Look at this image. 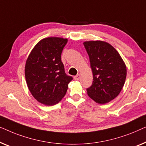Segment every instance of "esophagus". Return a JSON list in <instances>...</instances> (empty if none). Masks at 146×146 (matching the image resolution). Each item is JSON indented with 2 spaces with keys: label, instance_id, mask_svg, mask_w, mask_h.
<instances>
[{
  "label": "esophagus",
  "instance_id": "1",
  "mask_svg": "<svg viewBox=\"0 0 146 146\" xmlns=\"http://www.w3.org/2000/svg\"><path fill=\"white\" fill-rule=\"evenodd\" d=\"M80 77H81L80 75H77L76 76H75V77H74V79H75V81H78V80H79Z\"/></svg>",
  "mask_w": 146,
  "mask_h": 146
}]
</instances>
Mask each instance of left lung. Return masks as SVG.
<instances>
[{"label": "left lung", "mask_w": 146, "mask_h": 146, "mask_svg": "<svg viewBox=\"0 0 146 146\" xmlns=\"http://www.w3.org/2000/svg\"><path fill=\"white\" fill-rule=\"evenodd\" d=\"M89 56L93 75L87 94L94 102L104 104L120 94L126 78V66L112 45L101 40L83 42Z\"/></svg>", "instance_id": "obj_1"}]
</instances>
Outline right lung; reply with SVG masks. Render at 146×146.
Wrapping results in <instances>:
<instances>
[{
  "instance_id": "obj_1",
  "label": "right lung",
  "mask_w": 146,
  "mask_h": 146,
  "mask_svg": "<svg viewBox=\"0 0 146 146\" xmlns=\"http://www.w3.org/2000/svg\"><path fill=\"white\" fill-rule=\"evenodd\" d=\"M67 38L48 37L32 49L26 61V81L32 95L46 106L58 103L64 97L73 78L65 73L61 55Z\"/></svg>"
}]
</instances>
